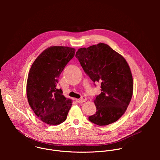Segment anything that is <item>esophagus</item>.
Listing matches in <instances>:
<instances>
[{
	"mask_svg": "<svg viewBox=\"0 0 160 160\" xmlns=\"http://www.w3.org/2000/svg\"><path fill=\"white\" fill-rule=\"evenodd\" d=\"M87 101V98L85 97V96H82L80 99H76V101L78 103H81V102H85Z\"/></svg>",
	"mask_w": 160,
	"mask_h": 160,
	"instance_id": "34e87169",
	"label": "esophagus"
}]
</instances>
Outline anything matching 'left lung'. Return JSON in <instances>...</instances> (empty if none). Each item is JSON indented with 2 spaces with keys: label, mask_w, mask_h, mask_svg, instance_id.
<instances>
[{
  "label": "left lung",
  "mask_w": 160,
  "mask_h": 160,
  "mask_svg": "<svg viewBox=\"0 0 160 160\" xmlns=\"http://www.w3.org/2000/svg\"><path fill=\"white\" fill-rule=\"evenodd\" d=\"M75 56L94 85L101 83V92L94 100L96 112L88 117L89 121L99 126L115 122L125 113L133 93V79L127 62L102 43L79 49Z\"/></svg>",
  "instance_id": "obj_1"
}]
</instances>
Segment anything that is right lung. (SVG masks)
Wrapping results in <instances>:
<instances>
[{"mask_svg":"<svg viewBox=\"0 0 160 160\" xmlns=\"http://www.w3.org/2000/svg\"><path fill=\"white\" fill-rule=\"evenodd\" d=\"M75 52V49L69 47L49 48L37 57L30 68L27 84L28 101L37 117L45 123H62L72 107V101L56 86L60 74Z\"/></svg>","mask_w":160,"mask_h":160,"instance_id":"add662e5","label":"right lung"}]
</instances>
